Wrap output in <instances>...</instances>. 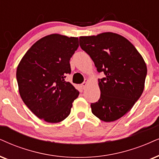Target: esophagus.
<instances>
[{"mask_svg": "<svg viewBox=\"0 0 159 159\" xmlns=\"http://www.w3.org/2000/svg\"><path fill=\"white\" fill-rule=\"evenodd\" d=\"M87 82H88V79H85V81H84L83 82V83H82L81 86H82V88H83L84 89H85L86 85H87Z\"/></svg>", "mask_w": 159, "mask_h": 159, "instance_id": "1", "label": "esophagus"}]
</instances>
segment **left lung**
I'll return each instance as SVG.
<instances>
[{
	"instance_id": "8db88e82",
	"label": "left lung",
	"mask_w": 159,
	"mask_h": 159,
	"mask_svg": "<svg viewBox=\"0 0 159 159\" xmlns=\"http://www.w3.org/2000/svg\"><path fill=\"white\" fill-rule=\"evenodd\" d=\"M81 49L89 54L98 73L100 97L91 103L92 112L104 122L120 119L141 97L147 66L141 54L128 40L111 32L80 37Z\"/></svg>"
}]
</instances>
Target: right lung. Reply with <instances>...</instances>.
<instances>
[{
	"mask_svg": "<svg viewBox=\"0 0 159 159\" xmlns=\"http://www.w3.org/2000/svg\"><path fill=\"white\" fill-rule=\"evenodd\" d=\"M78 38L53 34L38 40L17 66L16 77L20 97L39 119L56 123L69 116L79 92L66 75L78 49Z\"/></svg>",
	"mask_w": 159,
	"mask_h": 159,
	"instance_id": "obj_1",
	"label": "right lung"
}]
</instances>
